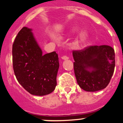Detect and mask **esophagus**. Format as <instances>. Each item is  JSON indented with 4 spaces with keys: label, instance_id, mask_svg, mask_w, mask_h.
<instances>
[{
    "label": "esophagus",
    "instance_id": "1",
    "mask_svg": "<svg viewBox=\"0 0 123 123\" xmlns=\"http://www.w3.org/2000/svg\"><path fill=\"white\" fill-rule=\"evenodd\" d=\"M62 59L65 60L69 59V57H68V56H65V55H64V56H62Z\"/></svg>",
    "mask_w": 123,
    "mask_h": 123
}]
</instances>
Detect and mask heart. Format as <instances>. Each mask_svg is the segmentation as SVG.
I'll return each instance as SVG.
<instances>
[{"label": "heart", "mask_w": 123, "mask_h": 123, "mask_svg": "<svg viewBox=\"0 0 123 123\" xmlns=\"http://www.w3.org/2000/svg\"><path fill=\"white\" fill-rule=\"evenodd\" d=\"M89 36V32L87 31H82L77 37L76 43L78 44H83V43H84L88 39Z\"/></svg>", "instance_id": "b5f03b06"}]
</instances>
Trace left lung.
<instances>
[{"mask_svg": "<svg viewBox=\"0 0 123 123\" xmlns=\"http://www.w3.org/2000/svg\"><path fill=\"white\" fill-rule=\"evenodd\" d=\"M74 70L79 87L87 92H95L109 84L115 67V51L106 45L90 46L73 51Z\"/></svg>", "mask_w": 123, "mask_h": 123, "instance_id": "obj_1", "label": "left lung"}]
</instances>
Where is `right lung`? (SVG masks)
Returning a JSON list of instances; mask_svg holds the SVG:
<instances>
[{"label": "right lung", "mask_w": 123, "mask_h": 123, "mask_svg": "<svg viewBox=\"0 0 123 123\" xmlns=\"http://www.w3.org/2000/svg\"><path fill=\"white\" fill-rule=\"evenodd\" d=\"M12 56L15 76L26 91L43 96L55 90L58 54L53 52L43 55L32 29L23 27L19 31L13 44Z\"/></svg>", "instance_id": "obj_1"}]
</instances>
